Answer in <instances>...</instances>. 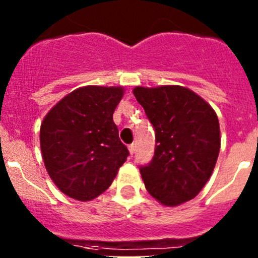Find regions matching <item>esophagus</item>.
<instances>
[{
    "instance_id": "34e87169",
    "label": "esophagus",
    "mask_w": 258,
    "mask_h": 258,
    "mask_svg": "<svg viewBox=\"0 0 258 258\" xmlns=\"http://www.w3.org/2000/svg\"><path fill=\"white\" fill-rule=\"evenodd\" d=\"M127 149H129V152H131V155H133L134 151H136V146H134V143H132V145L127 146Z\"/></svg>"
}]
</instances>
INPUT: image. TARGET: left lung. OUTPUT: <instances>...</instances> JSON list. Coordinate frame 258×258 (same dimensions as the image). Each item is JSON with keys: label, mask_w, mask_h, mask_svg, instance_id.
Returning a JSON list of instances; mask_svg holds the SVG:
<instances>
[{"label": "left lung", "mask_w": 258, "mask_h": 258, "mask_svg": "<svg viewBox=\"0 0 258 258\" xmlns=\"http://www.w3.org/2000/svg\"><path fill=\"white\" fill-rule=\"evenodd\" d=\"M133 94L155 129V154L140 172L146 190L168 207L194 199L211 178L221 147L214 109L187 88L137 86Z\"/></svg>", "instance_id": "obj_1"}]
</instances>
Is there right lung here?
Masks as SVG:
<instances>
[{
    "instance_id": "add662e5",
    "label": "right lung",
    "mask_w": 258,
    "mask_h": 258,
    "mask_svg": "<svg viewBox=\"0 0 258 258\" xmlns=\"http://www.w3.org/2000/svg\"><path fill=\"white\" fill-rule=\"evenodd\" d=\"M121 86H84L66 95L41 124L40 143L50 178L67 197L88 202L107 190L129 155L113 112Z\"/></svg>"
}]
</instances>
